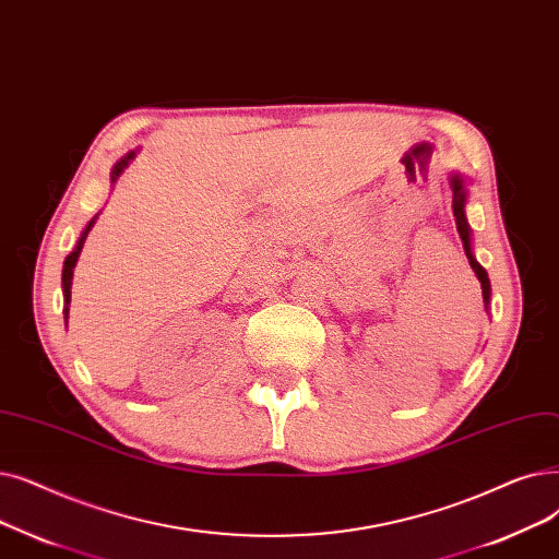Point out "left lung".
Wrapping results in <instances>:
<instances>
[{
	"label": "left lung",
	"mask_w": 559,
	"mask_h": 559,
	"mask_svg": "<svg viewBox=\"0 0 559 559\" xmlns=\"http://www.w3.org/2000/svg\"><path fill=\"white\" fill-rule=\"evenodd\" d=\"M450 182V189H452V212H454V219H456V230H459V237L461 241H464V251H466V258L473 266V272L481 285V297H484V308L489 310V304H491V281H489V274L484 266L477 262L475 253H473V230H471V224L466 219V203H468V180L461 176V174H450L448 178Z\"/></svg>",
	"instance_id": "1"
}]
</instances>
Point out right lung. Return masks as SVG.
Segmentation results:
<instances>
[{
    "label": "right lung",
    "mask_w": 559,
    "mask_h": 559,
    "mask_svg": "<svg viewBox=\"0 0 559 559\" xmlns=\"http://www.w3.org/2000/svg\"><path fill=\"white\" fill-rule=\"evenodd\" d=\"M134 151H130L126 157H120L116 164H114V168H111V185L118 180V176L126 171L128 168V164L134 159ZM95 219H98V214L93 216V219L86 224V228L82 230V235H80V239H78V245H75V249L70 251V255H66V260H63V274H61V289H63V314H66V324H68V306H70V287H72V272H75V264H78V258H80V253H82V247H84V239L88 237V230L93 228V224H95Z\"/></svg>",
    "instance_id": "1"
}]
</instances>
